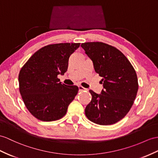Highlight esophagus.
Masks as SVG:
<instances>
[{
  "mask_svg": "<svg viewBox=\"0 0 158 158\" xmlns=\"http://www.w3.org/2000/svg\"><path fill=\"white\" fill-rule=\"evenodd\" d=\"M78 88H79V91H84V90H88L86 88H84L83 86H78Z\"/></svg>",
  "mask_w": 158,
  "mask_h": 158,
  "instance_id": "esophagus-1",
  "label": "esophagus"
}]
</instances>
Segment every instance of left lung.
Returning <instances> with one entry per match:
<instances>
[{"instance_id": "obj_1", "label": "left lung", "mask_w": 158, "mask_h": 158, "mask_svg": "<svg viewBox=\"0 0 158 158\" xmlns=\"http://www.w3.org/2000/svg\"><path fill=\"white\" fill-rule=\"evenodd\" d=\"M101 76V94L90 90V102L85 114L92 122L101 125L114 124L128 113L138 90L135 70L125 56L116 48L102 42L81 44Z\"/></svg>"}]
</instances>
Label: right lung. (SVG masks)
I'll use <instances>...</instances> for the list:
<instances>
[{
	"label": "right lung",
	"instance_id": "1",
	"mask_svg": "<svg viewBox=\"0 0 158 158\" xmlns=\"http://www.w3.org/2000/svg\"><path fill=\"white\" fill-rule=\"evenodd\" d=\"M80 44L46 45L30 57L19 74V92L27 109L43 121L62 118L78 92L77 86L60 82L68 70L69 57Z\"/></svg>",
	"mask_w": 158,
	"mask_h": 158
}]
</instances>
